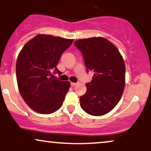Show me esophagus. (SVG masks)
I'll use <instances>...</instances> for the list:
<instances>
[{
	"label": "esophagus",
	"mask_w": 151,
	"mask_h": 151,
	"mask_svg": "<svg viewBox=\"0 0 151 151\" xmlns=\"http://www.w3.org/2000/svg\"><path fill=\"white\" fill-rule=\"evenodd\" d=\"M77 85V83H74V82H71V86H74Z\"/></svg>",
	"instance_id": "esophagus-1"
}]
</instances>
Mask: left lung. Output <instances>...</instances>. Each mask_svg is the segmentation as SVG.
<instances>
[{
    "instance_id": "left-lung-1",
    "label": "left lung",
    "mask_w": 151,
    "mask_h": 151,
    "mask_svg": "<svg viewBox=\"0 0 151 151\" xmlns=\"http://www.w3.org/2000/svg\"><path fill=\"white\" fill-rule=\"evenodd\" d=\"M74 45L82 53L87 72H94L86 92L80 97L81 109L91 116L109 113L120 101L125 86L126 67L119 50L101 37L78 40Z\"/></svg>"
}]
</instances>
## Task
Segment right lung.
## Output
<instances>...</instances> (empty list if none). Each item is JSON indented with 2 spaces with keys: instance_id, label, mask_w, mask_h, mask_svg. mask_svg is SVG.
Instances as JSON below:
<instances>
[{
  "instance_id": "obj_1",
  "label": "right lung",
  "mask_w": 151,
  "mask_h": 151,
  "mask_svg": "<svg viewBox=\"0 0 151 151\" xmlns=\"http://www.w3.org/2000/svg\"><path fill=\"white\" fill-rule=\"evenodd\" d=\"M72 42V39L40 34L26 43L19 53L16 62L19 92L35 111L52 114L62 106L70 82L53 79L52 72L61 74L57 65Z\"/></svg>"
}]
</instances>
